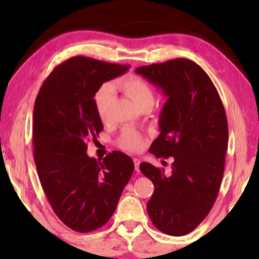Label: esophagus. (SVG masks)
<instances>
[{
	"label": "esophagus",
	"mask_w": 259,
	"mask_h": 259,
	"mask_svg": "<svg viewBox=\"0 0 259 259\" xmlns=\"http://www.w3.org/2000/svg\"><path fill=\"white\" fill-rule=\"evenodd\" d=\"M134 163H135V170H136V171H139V164H140V160L139 159H136V157H135V159H134Z\"/></svg>",
	"instance_id": "34e87169"
}]
</instances>
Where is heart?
<instances>
[{
	"label": "heart",
	"instance_id": "heart-1",
	"mask_svg": "<svg viewBox=\"0 0 259 259\" xmlns=\"http://www.w3.org/2000/svg\"><path fill=\"white\" fill-rule=\"evenodd\" d=\"M113 88L120 90L125 96L133 100L136 106L139 108L145 106V105L154 104V90L148 82L144 78L130 75L120 80L115 81L111 85H104L96 93L94 97V104L96 112L99 120L102 122H106L108 119L109 105L113 98ZM119 146L128 151H139L143 146V138L137 131L133 129H125L121 134L119 140Z\"/></svg>",
	"mask_w": 259,
	"mask_h": 259
}]
</instances>
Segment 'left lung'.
Listing matches in <instances>:
<instances>
[{
	"label": "left lung",
	"instance_id": "obj_1",
	"mask_svg": "<svg viewBox=\"0 0 259 259\" xmlns=\"http://www.w3.org/2000/svg\"><path fill=\"white\" fill-rule=\"evenodd\" d=\"M136 73L168 97L150 152L174 157L169 176L147 162L139 165L154 184L148 216L163 233L185 235L207 217L221 187L229 143L225 108L208 74L192 60L152 64Z\"/></svg>",
	"mask_w": 259,
	"mask_h": 259
}]
</instances>
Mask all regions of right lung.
I'll use <instances>...</instances> for the list:
<instances>
[{"instance_id": "add662e5", "label": "right lung", "mask_w": 259, "mask_h": 259, "mask_svg": "<svg viewBox=\"0 0 259 259\" xmlns=\"http://www.w3.org/2000/svg\"><path fill=\"white\" fill-rule=\"evenodd\" d=\"M129 67L72 57L50 73L35 99L33 145L40 183L60 221L81 233L106 224L134 172V161L122 152L103 160L87 154V142L97 140L104 129L95 95Z\"/></svg>"}]
</instances>
